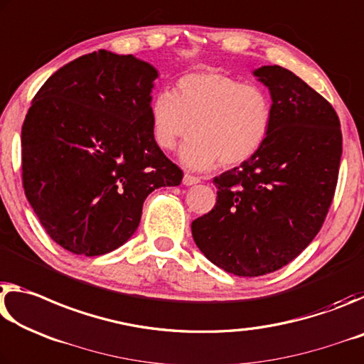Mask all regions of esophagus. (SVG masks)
<instances>
[{
  "label": "esophagus",
  "mask_w": 364,
  "mask_h": 364,
  "mask_svg": "<svg viewBox=\"0 0 364 364\" xmlns=\"http://www.w3.org/2000/svg\"><path fill=\"white\" fill-rule=\"evenodd\" d=\"M198 182H200L198 177L190 176V174H186V176H183V178H182V183H183V186H187V187L195 186V183H198Z\"/></svg>",
  "instance_id": "1"
}]
</instances>
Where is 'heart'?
<instances>
[{
	"label": "heart",
	"mask_w": 364,
	"mask_h": 364,
	"mask_svg": "<svg viewBox=\"0 0 364 364\" xmlns=\"http://www.w3.org/2000/svg\"><path fill=\"white\" fill-rule=\"evenodd\" d=\"M150 124L156 145L168 151L193 132L181 151L188 169H211L218 161L238 166L263 148L272 103L263 88L201 70L181 77L174 93L164 90L151 100Z\"/></svg>",
	"instance_id": "b5f03b06"
}]
</instances>
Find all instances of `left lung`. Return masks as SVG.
Returning a JSON list of instances; mask_svg holds the SVG:
<instances>
[{"label":"left lung","mask_w":364,"mask_h":364,"mask_svg":"<svg viewBox=\"0 0 364 364\" xmlns=\"http://www.w3.org/2000/svg\"><path fill=\"white\" fill-rule=\"evenodd\" d=\"M253 75L267 87L272 124L261 150L214 177L218 200L192 235L213 264L240 277L289 264L323 225L342 156L341 121L329 101L281 65Z\"/></svg>","instance_id":"1"}]
</instances>
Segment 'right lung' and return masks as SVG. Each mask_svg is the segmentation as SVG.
Returning a JSON list of instances; mask_svg holds the SVG:
<instances>
[{
	"mask_svg": "<svg viewBox=\"0 0 364 364\" xmlns=\"http://www.w3.org/2000/svg\"><path fill=\"white\" fill-rule=\"evenodd\" d=\"M158 70L132 55L98 50L58 69L22 126V182L46 234L75 255L124 245L153 190L182 171L151 134Z\"/></svg>",
	"mask_w": 364,
	"mask_h": 364,
	"instance_id": "1",
	"label": "right lung"
}]
</instances>
